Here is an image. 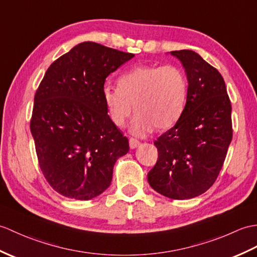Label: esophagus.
Returning <instances> with one entry per match:
<instances>
[{"label": "esophagus", "mask_w": 257, "mask_h": 257, "mask_svg": "<svg viewBox=\"0 0 257 257\" xmlns=\"http://www.w3.org/2000/svg\"><path fill=\"white\" fill-rule=\"evenodd\" d=\"M140 146V142L137 140V139H134V138H130L129 139V147L130 149H136L138 148Z\"/></svg>", "instance_id": "1"}]
</instances>
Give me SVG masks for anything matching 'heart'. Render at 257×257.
<instances>
[{
  "instance_id": "b5f03b06",
  "label": "heart",
  "mask_w": 257,
  "mask_h": 257,
  "mask_svg": "<svg viewBox=\"0 0 257 257\" xmlns=\"http://www.w3.org/2000/svg\"><path fill=\"white\" fill-rule=\"evenodd\" d=\"M187 98L186 77L174 65H138L123 73L118 87L105 85L104 105L110 121L122 127L134 110L130 133L142 137L157 127L168 129L181 117Z\"/></svg>"
}]
</instances>
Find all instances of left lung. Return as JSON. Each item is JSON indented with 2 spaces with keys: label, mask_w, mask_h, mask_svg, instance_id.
I'll use <instances>...</instances> for the list:
<instances>
[{
  "label": "left lung",
  "mask_w": 257,
  "mask_h": 257,
  "mask_svg": "<svg viewBox=\"0 0 257 257\" xmlns=\"http://www.w3.org/2000/svg\"><path fill=\"white\" fill-rule=\"evenodd\" d=\"M187 77L185 108L174 127L154 142L159 158L148 182L172 199L204 194L217 180L232 140L231 103L217 69L192 50L170 52Z\"/></svg>",
  "instance_id": "obj_1"
}]
</instances>
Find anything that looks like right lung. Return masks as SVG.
<instances>
[{
	"label": "right lung",
	"instance_id": "add662e5",
	"mask_svg": "<svg viewBox=\"0 0 257 257\" xmlns=\"http://www.w3.org/2000/svg\"><path fill=\"white\" fill-rule=\"evenodd\" d=\"M135 55L85 41L53 62L35 94L31 131L50 186L89 200L109 187L129 142L107 115L106 77Z\"/></svg>",
	"mask_w": 257,
	"mask_h": 257
}]
</instances>
